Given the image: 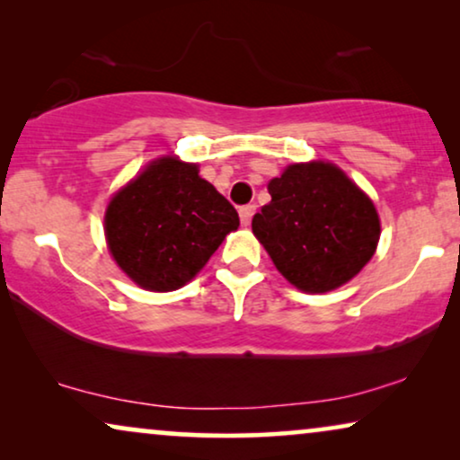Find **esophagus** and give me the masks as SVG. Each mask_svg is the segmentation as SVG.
<instances>
[{
	"label": "esophagus",
	"mask_w": 460,
	"mask_h": 460,
	"mask_svg": "<svg viewBox=\"0 0 460 460\" xmlns=\"http://www.w3.org/2000/svg\"><path fill=\"white\" fill-rule=\"evenodd\" d=\"M255 213V205H244L238 209V216H241V224L243 226H249L251 224V217H253Z\"/></svg>",
	"instance_id": "1"
}]
</instances>
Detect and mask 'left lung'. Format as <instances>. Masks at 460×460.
<instances>
[{"mask_svg": "<svg viewBox=\"0 0 460 460\" xmlns=\"http://www.w3.org/2000/svg\"><path fill=\"white\" fill-rule=\"evenodd\" d=\"M272 200L253 216V234L299 291L348 285L373 260L381 219L373 199L331 161L291 163L268 181Z\"/></svg>", "mask_w": 460, "mask_h": 460, "instance_id": "8db88e82", "label": "left lung"}]
</instances>
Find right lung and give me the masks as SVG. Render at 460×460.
<instances>
[{
	"label": "right lung",
	"instance_id": "obj_1",
	"mask_svg": "<svg viewBox=\"0 0 460 460\" xmlns=\"http://www.w3.org/2000/svg\"><path fill=\"white\" fill-rule=\"evenodd\" d=\"M238 226L236 209L200 178L197 163L175 155L150 161L104 211L111 257L131 282L155 293L188 285Z\"/></svg>",
	"mask_w": 460,
	"mask_h": 460
}]
</instances>
